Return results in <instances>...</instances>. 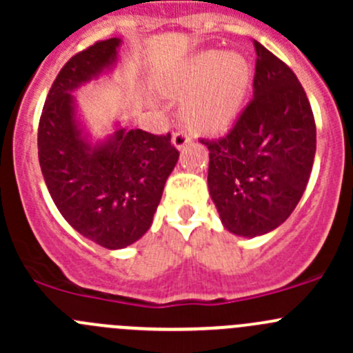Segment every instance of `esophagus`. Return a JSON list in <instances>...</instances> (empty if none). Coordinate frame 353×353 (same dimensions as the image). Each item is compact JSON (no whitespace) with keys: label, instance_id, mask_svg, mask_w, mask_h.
<instances>
[{"label":"esophagus","instance_id":"34e87169","mask_svg":"<svg viewBox=\"0 0 353 353\" xmlns=\"http://www.w3.org/2000/svg\"><path fill=\"white\" fill-rule=\"evenodd\" d=\"M188 143H190V137H188L184 131H176V133L172 134V145L177 150H183Z\"/></svg>","mask_w":353,"mask_h":353}]
</instances>
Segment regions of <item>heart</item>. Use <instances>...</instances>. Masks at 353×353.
<instances>
[{
	"mask_svg": "<svg viewBox=\"0 0 353 353\" xmlns=\"http://www.w3.org/2000/svg\"><path fill=\"white\" fill-rule=\"evenodd\" d=\"M251 68L234 51H205L184 63L167 81L165 94L185 99L183 117L201 133H220L239 114L248 94Z\"/></svg>",
	"mask_w": 353,
	"mask_h": 353,
	"instance_id": "1",
	"label": "heart"
}]
</instances>
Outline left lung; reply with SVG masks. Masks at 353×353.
Wrapping results in <instances>:
<instances>
[{"instance_id": "8db88e82", "label": "left lung", "mask_w": 353, "mask_h": 353, "mask_svg": "<svg viewBox=\"0 0 353 353\" xmlns=\"http://www.w3.org/2000/svg\"><path fill=\"white\" fill-rule=\"evenodd\" d=\"M252 101L210 150L208 191L222 225L239 237L272 232L290 216L307 186L316 124L294 71L259 42Z\"/></svg>"}]
</instances>
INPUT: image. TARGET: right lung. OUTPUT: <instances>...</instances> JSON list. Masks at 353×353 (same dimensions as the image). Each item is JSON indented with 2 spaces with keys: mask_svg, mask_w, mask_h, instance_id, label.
<instances>
[{
  "mask_svg": "<svg viewBox=\"0 0 353 353\" xmlns=\"http://www.w3.org/2000/svg\"><path fill=\"white\" fill-rule=\"evenodd\" d=\"M119 37L78 52L56 77L39 123L42 176L63 219L88 241L116 251L145 236L179 152L170 134L128 130L114 121L102 138L83 121L73 92L119 63Z\"/></svg>",
  "mask_w": 353,
  "mask_h": 353,
  "instance_id": "right-lung-1",
  "label": "right lung"
}]
</instances>
